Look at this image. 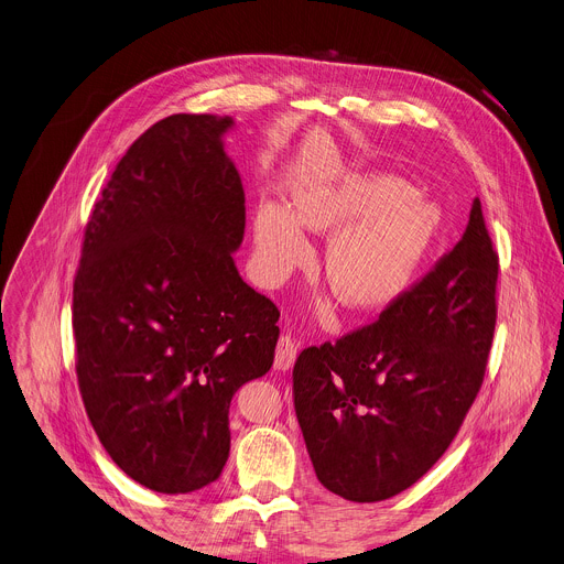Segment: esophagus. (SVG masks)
Segmentation results:
<instances>
[{
	"label": "esophagus",
	"mask_w": 564,
	"mask_h": 564,
	"mask_svg": "<svg viewBox=\"0 0 564 564\" xmlns=\"http://www.w3.org/2000/svg\"><path fill=\"white\" fill-rule=\"evenodd\" d=\"M296 360V344L285 335L279 339L276 344V355H274V369L279 371H288L294 367Z\"/></svg>",
	"instance_id": "1"
}]
</instances>
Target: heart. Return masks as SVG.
<instances>
[{"label":"heart","instance_id":"heart-1","mask_svg":"<svg viewBox=\"0 0 564 564\" xmlns=\"http://www.w3.org/2000/svg\"><path fill=\"white\" fill-rule=\"evenodd\" d=\"M443 216L436 204L409 197V186L391 175H344L328 184L299 188L290 212L263 202L253 216L256 268L281 283L308 261L313 234L333 236L324 274L348 311H384L412 285L434 245Z\"/></svg>","mask_w":564,"mask_h":564}]
</instances>
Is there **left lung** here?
I'll return each mask as SVG.
<instances>
[{
	"label": "left lung",
	"instance_id": "8db88e82",
	"mask_svg": "<svg viewBox=\"0 0 564 564\" xmlns=\"http://www.w3.org/2000/svg\"><path fill=\"white\" fill-rule=\"evenodd\" d=\"M497 270L477 197L464 236L421 283L373 324L301 350L294 409L324 488L382 501L443 456L484 382Z\"/></svg>",
	"mask_w": 564,
	"mask_h": 564
}]
</instances>
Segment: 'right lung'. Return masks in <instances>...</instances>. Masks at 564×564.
<instances>
[{
  "instance_id": "right-lung-1",
  "label": "right lung",
  "mask_w": 564,
  "mask_h": 564,
  "mask_svg": "<svg viewBox=\"0 0 564 564\" xmlns=\"http://www.w3.org/2000/svg\"><path fill=\"white\" fill-rule=\"evenodd\" d=\"M231 117L173 115L123 155L85 229L74 281L76 373L91 427L137 484L216 481L229 404L272 369L276 305L234 261L245 191Z\"/></svg>"
}]
</instances>
